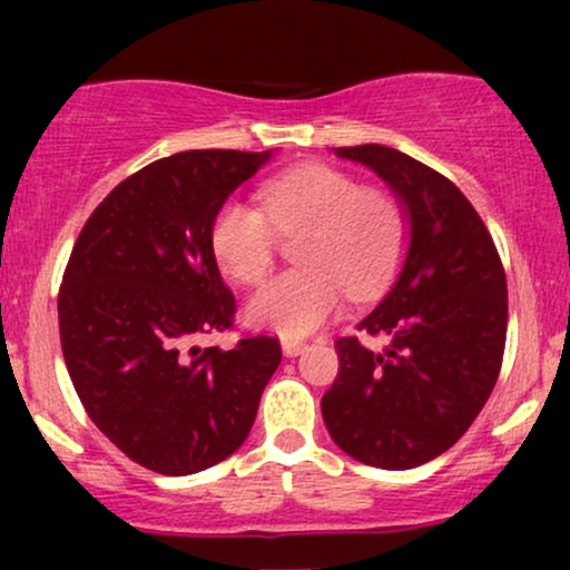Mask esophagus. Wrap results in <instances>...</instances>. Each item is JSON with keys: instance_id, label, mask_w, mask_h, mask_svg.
<instances>
[{"instance_id": "34e87169", "label": "esophagus", "mask_w": 570, "mask_h": 570, "mask_svg": "<svg viewBox=\"0 0 570 570\" xmlns=\"http://www.w3.org/2000/svg\"><path fill=\"white\" fill-rule=\"evenodd\" d=\"M303 350H306V342H295V340H283V353L287 357H298Z\"/></svg>"}]
</instances>
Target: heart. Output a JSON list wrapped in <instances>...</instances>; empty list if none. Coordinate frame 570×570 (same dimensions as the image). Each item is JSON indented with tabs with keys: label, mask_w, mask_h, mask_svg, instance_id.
<instances>
[{
	"label": "heart",
	"mask_w": 570,
	"mask_h": 570,
	"mask_svg": "<svg viewBox=\"0 0 570 570\" xmlns=\"http://www.w3.org/2000/svg\"><path fill=\"white\" fill-rule=\"evenodd\" d=\"M298 236V269L283 272L248 301L252 324L308 337L334 311L342 293L368 298L389 285L407 246V215L394 194L363 189L353 176L308 163L269 178L262 207L230 199L213 223L220 267L244 285L262 283L275 262L277 234Z\"/></svg>",
	"instance_id": "heart-1"
}]
</instances>
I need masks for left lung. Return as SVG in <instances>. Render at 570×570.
I'll return each instance as SVG.
<instances>
[{
    "instance_id": "obj_1",
    "label": "left lung",
    "mask_w": 570,
    "mask_h": 570,
    "mask_svg": "<svg viewBox=\"0 0 570 570\" xmlns=\"http://www.w3.org/2000/svg\"><path fill=\"white\" fill-rule=\"evenodd\" d=\"M384 178L407 215V254L384 301L337 340L340 373L322 396L332 441L357 462L412 470L466 433L501 371L509 291L493 238L470 199L394 147H337Z\"/></svg>"
}]
</instances>
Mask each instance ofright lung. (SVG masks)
I'll return each instance as SVG.
<instances>
[{
  "label": "right lung",
  "instance_id": "obj_1",
  "mask_svg": "<svg viewBox=\"0 0 570 570\" xmlns=\"http://www.w3.org/2000/svg\"><path fill=\"white\" fill-rule=\"evenodd\" d=\"M272 150H186L116 186L88 217L59 287L61 353L98 431L147 470L181 478L228 459L283 361L275 337L199 347L233 326L213 252L225 199Z\"/></svg>",
  "mask_w": 570,
  "mask_h": 570
}]
</instances>
